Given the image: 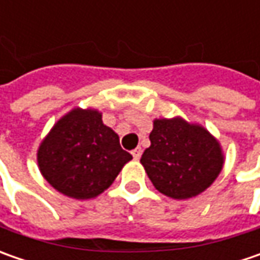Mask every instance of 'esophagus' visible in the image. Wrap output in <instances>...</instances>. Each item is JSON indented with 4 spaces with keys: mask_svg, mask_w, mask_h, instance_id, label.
<instances>
[{
    "mask_svg": "<svg viewBox=\"0 0 260 260\" xmlns=\"http://www.w3.org/2000/svg\"><path fill=\"white\" fill-rule=\"evenodd\" d=\"M142 147H136L135 150H132V155H133V157H135L136 160H139L140 159V156H142Z\"/></svg>",
    "mask_w": 260,
    "mask_h": 260,
    "instance_id": "1",
    "label": "esophagus"
}]
</instances>
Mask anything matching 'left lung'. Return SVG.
Here are the masks:
<instances>
[{
    "label": "left lung",
    "mask_w": 260,
    "mask_h": 260,
    "mask_svg": "<svg viewBox=\"0 0 260 260\" xmlns=\"http://www.w3.org/2000/svg\"><path fill=\"white\" fill-rule=\"evenodd\" d=\"M150 146L140 164L160 194L188 200L204 192L224 165L220 142L205 127L182 117L155 118Z\"/></svg>",
    "instance_id": "obj_1"
}]
</instances>
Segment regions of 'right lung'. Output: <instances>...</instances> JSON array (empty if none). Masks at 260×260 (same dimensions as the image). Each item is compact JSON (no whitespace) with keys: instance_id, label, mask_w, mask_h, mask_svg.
<instances>
[{"instance_id":"1","label":"right lung","mask_w":260,"mask_h":260,"mask_svg":"<svg viewBox=\"0 0 260 260\" xmlns=\"http://www.w3.org/2000/svg\"><path fill=\"white\" fill-rule=\"evenodd\" d=\"M133 156L94 108L76 107L60 117L37 149V165L60 194L91 200L114 182Z\"/></svg>"}]
</instances>
